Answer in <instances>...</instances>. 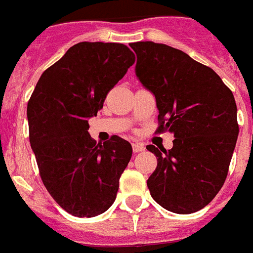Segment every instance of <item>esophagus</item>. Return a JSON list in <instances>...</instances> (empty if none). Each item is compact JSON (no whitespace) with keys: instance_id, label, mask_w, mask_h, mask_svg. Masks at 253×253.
Instances as JSON below:
<instances>
[{"instance_id":"esophagus-1","label":"esophagus","mask_w":253,"mask_h":253,"mask_svg":"<svg viewBox=\"0 0 253 253\" xmlns=\"http://www.w3.org/2000/svg\"><path fill=\"white\" fill-rule=\"evenodd\" d=\"M132 147H133V151H134V153H139V151L145 150V146H143L142 143H139V142L132 143Z\"/></svg>"}]
</instances>
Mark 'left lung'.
Listing matches in <instances>:
<instances>
[{
  "instance_id": "obj_1",
  "label": "left lung",
  "mask_w": 253,
  "mask_h": 253,
  "mask_svg": "<svg viewBox=\"0 0 253 253\" xmlns=\"http://www.w3.org/2000/svg\"><path fill=\"white\" fill-rule=\"evenodd\" d=\"M136 76L155 96L158 132L172 133L169 150L149 145L158 165L147 179L151 197L177 214L203 209L226 180L239 134L231 90L209 66L153 42L130 44Z\"/></svg>"
}]
</instances>
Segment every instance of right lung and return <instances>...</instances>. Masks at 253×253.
<instances>
[{"label":"right lung","instance_id":"add662e5","mask_svg":"<svg viewBox=\"0 0 253 253\" xmlns=\"http://www.w3.org/2000/svg\"><path fill=\"white\" fill-rule=\"evenodd\" d=\"M133 62L124 44L82 42L42 74L28 100L30 143L42 180L72 215H99L116 199L132 145L117 136L96 145L88 119Z\"/></svg>","mask_w":253,"mask_h":253}]
</instances>
